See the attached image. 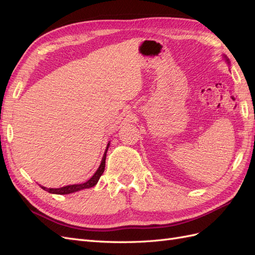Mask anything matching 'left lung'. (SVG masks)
Here are the masks:
<instances>
[{"label":"left lung","instance_id":"8db88e82","mask_svg":"<svg viewBox=\"0 0 255 255\" xmlns=\"http://www.w3.org/2000/svg\"><path fill=\"white\" fill-rule=\"evenodd\" d=\"M225 57H226V59H227V61H228V64H229V59L227 58V56H225Z\"/></svg>","mask_w":255,"mask_h":255}]
</instances>
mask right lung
I'll list each match as a JSON object with an SVG mask.
<instances>
[{
    "mask_svg": "<svg viewBox=\"0 0 255 255\" xmlns=\"http://www.w3.org/2000/svg\"><path fill=\"white\" fill-rule=\"evenodd\" d=\"M109 146H110V142L107 143L106 146V150L104 152V155L103 158L101 160V164H100V167L98 168V170L96 171V173L92 175L90 179L82 184H74V185H68V186H64V187H60V188H47L44 186H40L43 190L50 192V194H55V195H68V194H72V192L75 191H79L85 188H90V187H94L95 185L98 183L100 176H101L104 172V169H105V159H106V152L109 150Z\"/></svg>",
    "mask_w": 255,
    "mask_h": 255,
    "instance_id": "obj_1",
    "label": "right lung"
}]
</instances>
